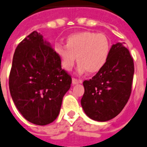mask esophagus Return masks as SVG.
Returning a JSON list of instances; mask_svg holds the SVG:
<instances>
[{"label":"esophagus","mask_w":147,"mask_h":147,"mask_svg":"<svg viewBox=\"0 0 147 147\" xmlns=\"http://www.w3.org/2000/svg\"><path fill=\"white\" fill-rule=\"evenodd\" d=\"M82 81L80 80H77V79L73 78L72 79V84L73 85H76L79 84V83H82Z\"/></svg>","instance_id":"esophagus-1"}]
</instances>
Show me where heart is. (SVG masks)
<instances>
[{
	"label": "heart",
	"instance_id": "b5f03b06",
	"mask_svg": "<svg viewBox=\"0 0 147 147\" xmlns=\"http://www.w3.org/2000/svg\"><path fill=\"white\" fill-rule=\"evenodd\" d=\"M110 49L108 37L104 34L92 31L75 33L67 37L66 45L56 44L55 52L63 68L71 71L75 62L80 74L96 73L105 65Z\"/></svg>",
	"mask_w": 147,
	"mask_h": 147
}]
</instances>
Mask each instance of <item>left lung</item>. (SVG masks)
Returning a JSON list of instances; mask_svg holds the SVG:
<instances>
[{
	"label": "left lung",
	"mask_w": 147,
	"mask_h": 147,
	"mask_svg": "<svg viewBox=\"0 0 147 147\" xmlns=\"http://www.w3.org/2000/svg\"><path fill=\"white\" fill-rule=\"evenodd\" d=\"M124 43L113 45L104 67L83 82L81 105L87 116L94 121L106 122L116 117L131 95L134 61Z\"/></svg>",
	"instance_id": "8db88e82"
}]
</instances>
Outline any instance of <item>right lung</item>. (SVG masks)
I'll list each match as a JSON object with an SVG mask.
<instances>
[{"mask_svg": "<svg viewBox=\"0 0 147 147\" xmlns=\"http://www.w3.org/2000/svg\"><path fill=\"white\" fill-rule=\"evenodd\" d=\"M71 81L51 44L40 33L33 31L18 45L9 74V92L28 122L38 125L53 122Z\"/></svg>", "mask_w": 147, "mask_h": 147, "instance_id": "1", "label": "right lung"}]
</instances>
